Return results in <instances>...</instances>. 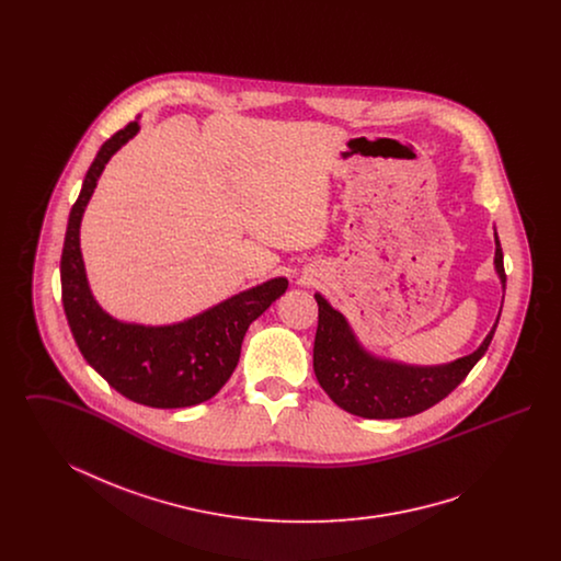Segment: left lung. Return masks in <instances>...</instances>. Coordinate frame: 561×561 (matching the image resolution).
I'll return each instance as SVG.
<instances>
[{
	"instance_id": "1",
	"label": "left lung",
	"mask_w": 561,
	"mask_h": 561,
	"mask_svg": "<svg viewBox=\"0 0 561 561\" xmlns=\"http://www.w3.org/2000/svg\"><path fill=\"white\" fill-rule=\"evenodd\" d=\"M494 243V268L505 293L507 275L496 231ZM316 300L320 320L313 345V370L330 400L362 419H405L444 400L483 357L501 320L499 311L492 330L473 353L450 364L412 366L370 353L359 343L341 311H336L320 293H316Z\"/></svg>"
}]
</instances>
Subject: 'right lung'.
Returning a JSON list of instances; mask_svg holds the SVG:
<instances>
[{"instance_id":"add662e5","label":"right lung","mask_w":561,"mask_h":561,"mask_svg":"<svg viewBox=\"0 0 561 561\" xmlns=\"http://www.w3.org/2000/svg\"><path fill=\"white\" fill-rule=\"evenodd\" d=\"M138 130V122H133L113 134L85 172L60 256L62 307L83 359L115 391L149 408H187L210 400L222 389L240 362L250 323L288 290V279L273 277L176 323L145 325L108 316L88 284L81 259V218L107 161Z\"/></svg>"}]
</instances>
